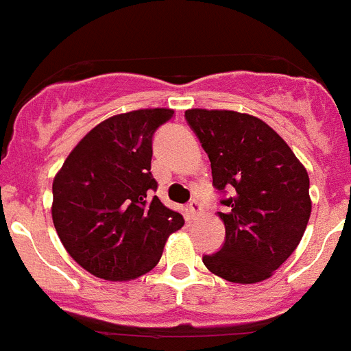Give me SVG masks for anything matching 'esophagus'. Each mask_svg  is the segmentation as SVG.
Listing matches in <instances>:
<instances>
[{
  "label": "esophagus",
  "instance_id": "esophagus-1",
  "mask_svg": "<svg viewBox=\"0 0 351 351\" xmlns=\"http://www.w3.org/2000/svg\"><path fill=\"white\" fill-rule=\"evenodd\" d=\"M188 210H190L191 218H198V216H200L204 210L202 202H200V200H197V198H193V200H190V204H188Z\"/></svg>",
  "mask_w": 351,
  "mask_h": 351
}]
</instances>
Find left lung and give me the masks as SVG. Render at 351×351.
<instances>
[{
    "mask_svg": "<svg viewBox=\"0 0 351 351\" xmlns=\"http://www.w3.org/2000/svg\"><path fill=\"white\" fill-rule=\"evenodd\" d=\"M186 121L207 153L223 198L225 243L204 265L232 283H258L295 251L311 214L309 176L262 119L234 110L191 108ZM230 191L232 197H226Z\"/></svg>",
    "mask_w": 351,
    "mask_h": 351,
    "instance_id": "left-lung-1",
    "label": "left lung"
}]
</instances>
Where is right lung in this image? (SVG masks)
<instances>
[{"mask_svg":"<svg viewBox=\"0 0 351 351\" xmlns=\"http://www.w3.org/2000/svg\"><path fill=\"white\" fill-rule=\"evenodd\" d=\"M170 108L108 117L77 144L52 182V221L64 250L96 278L135 280L160 262L182 214L153 195L156 130Z\"/></svg>","mask_w":351,"mask_h":351,"instance_id":"1","label":"right lung"}]
</instances>
